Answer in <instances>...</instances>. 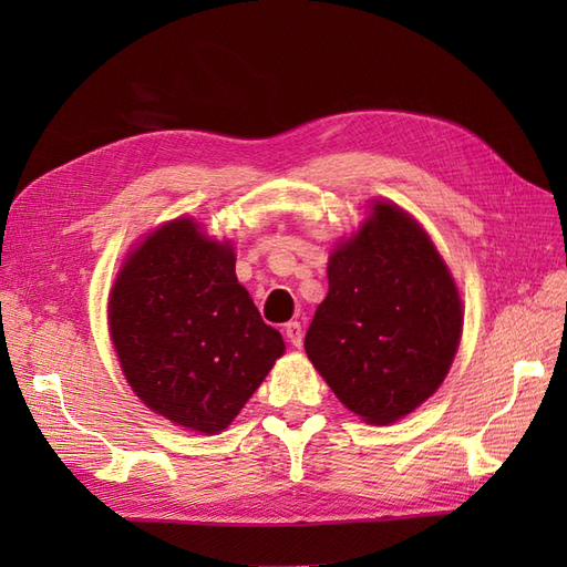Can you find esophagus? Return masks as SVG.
Here are the masks:
<instances>
[{
  "instance_id": "1",
  "label": "esophagus",
  "mask_w": 567,
  "mask_h": 567,
  "mask_svg": "<svg viewBox=\"0 0 567 567\" xmlns=\"http://www.w3.org/2000/svg\"><path fill=\"white\" fill-rule=\"evenodd\" d=\"M284 333H286L288 342H290V346H293V348H300V346H302V326H300V321H288Z\"/></svg>"
}]
</instances>
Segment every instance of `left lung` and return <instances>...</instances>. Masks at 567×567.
Segmentation results:
<instances>
[{
	"mask_svg": "<svg viewBox=\"0 0 567 567\" xmlns=\"http://www.w3.org/2000/svg\"><path fill=\"white\" fill-rule=\"evenodd\" d=\"M326 274L307 357L357 416L404 419L442 385L458 350L463 310L447 265L414 217L375 200Z\"/></svg>",
	"mask_w": 567,
	"mask_h": 567,
	"instance_id": "8db88e82",
	"label": "left lung"
}]
</instances>
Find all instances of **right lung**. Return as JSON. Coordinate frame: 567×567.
Returning <instances> with one entry per match:
<instances>
[{
    "label": "right lung",
    "mask_w": 567,
    "mask_h": 567,
    "mask_svg": "<svg viewBox=\"0 0 567 567\" xmlns=\"http://www.w3.org/2000/svg\"><path fill=\"white\" fill-rule=\"evenodd\" d=\"M109 326L136 398L205 435L225 431L286 350L238 284L231 244L192 217L167 221L127 255Z\"/></svg>",
    "instance_id": "right-lung-1"
}]
</instances>
